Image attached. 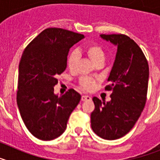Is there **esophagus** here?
Wrapping results in <instances>:
<instances>
[{"instance_id": "34e87169", "label": "esophagus", "mask_w": 160, "mask_h": 160, "mask_svg": "<svg viewBox=\"0 0 160 160\" xmlns=\"http://www.w3.org/2000/svg\"><path fill=\"white\" fill-rule=\"evenodd\" d=\"M89 100H91V97L88 95H82V101L85 102V101H89Z\"/></svg>"}]
</instances>
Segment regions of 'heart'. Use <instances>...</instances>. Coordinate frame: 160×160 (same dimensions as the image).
<instances>
[{
	"mask_svg": "<svg viewBox=\"0 0 160 160\" xmlns=\"http://www.w3.org/2000/svg\"><path fill=\"white\" fill-rule=\"evenodd\" d=\"M84 52L87 54L90 60L92 61L94 64L99 62H104L105 60V52L102 48L96 43H90L83 48ZM79 59V53L77 50H72L67 56V63L68 68L70 70H74L77 67L78 62ZM79 84L82 89L86 90H91L95 86V80L92 78L90 77H82L81 78Z\"/></svg>",
	"mask_w": 160,
	"mask_h": 160,
	"instance_id": "1",
	"label": "heart"
}]
</instances>
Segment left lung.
I'll return each mask as SVG.
<instances>
[{
	"mask_svg": "<svg viewBox=\"0 0 160 160\" xmlns=\"http://www.w3.org/2000/svg\"><path fill=\"white\" fill-rule=\"evenodd\" d=\"M117 46L116 57L106 90H111V101L93 98L94 110L91 128L101 138L118 139L127 135L140 117L147 101L149 66L140 47L124 34H101Z\"/></svg>",
	"mask_w": 160,
	"mask_h": 160,
	"instance_id": "8db88e82",
	"label": "left lung"
}]
</instances>
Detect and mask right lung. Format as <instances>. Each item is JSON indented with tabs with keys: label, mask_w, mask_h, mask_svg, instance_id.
<instances>
[{
	"label": "right lung",
	"mask_w": 160,
	"mask_h": 160,
	"mask_svg": "<svg viewBox=\"0 0 160 160\" xmlns=\"http://www.w3.org/2000/svg\"><path fill=\"white\" fill-rule=\"evenodd\" d=\"M84 35L60 28H48L26 46L19 63L17 103L27 129L42 140H52L65 131L81 95L70 89L53 93L58 75L66 68L70 48Z\"/></svg>",
	"instance_id": "add662e5"
}]
</instances>
